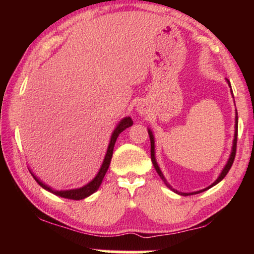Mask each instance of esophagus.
<instances>
[{
    "label": "esophagus",
    "mask_w": 254,
    "mask_h": 254,
    "mask_svg": "<svg viewBox=\"0 0 254 254\" xmlns=\"http://www.w3.org/2000/svg\"><path fill=\"white\" fill-rule=\"evenodd\" d=\"M138 111H140L141 113H144V112H145L144 109H143V107H142V106H138Z\"/></svg>",
    "instance_id": "1"
}]
</instances>
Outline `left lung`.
<instances>
[{
  "mask_svg": "<svg viewBox=\"0 0 254 254\" xmlns=\"http://www.w3.org/2000/svg\"><path fill=\"white\" fill-rule=\"evenodd\" d=\"M228 82H229V81H228ZM229 85H230V83H229ZM237 128H238V117H236V134H235L234 145H232V151H231L230 158H229V161H228V163H227V165H225V168L223 169V171L221 172L220 177H218V178L216 179V182H214L213 184H211V185H210L209 187H207V189H204V190H197V192H194V193H179V192H177L176 190L171 189V186H170L169 184L165 182L164 177H163V173L161 172V170H159L158 165H157V163H156V159H155V141H154V136H152V133H151L150 130H149V136H150V143H151V148H150V154H151V161H152V164H154L155 169H156V171H157V173H158V175H159V177H161V178H162L163 180H164V183L166 184V185H168V187H170V189L175 190V192L179 193V194H182V195H193V194H197V193H201V192H203V190H207L208 189H210V187H213L214 185H216V184L220 183L221 180L223 179L224 177L228 175L229 170L231 169L232 164H234V161H235V156H236V150H237Z\"/></svg>",
  "mask_w": 254,
  "mask_h": 254,
  "instance_id": "left-lung-1",
  "label": "left lung"
}]
</instances>
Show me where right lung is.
Returning <instances> with one entry per match:
<instances>
[{"instance_id": "right-lung-1", "label": "right lung", "mask_w": 254, "mask_h": 254, "mask_svg": "<svg viewBox=\"0 0 254 254\" xmlns=\"http://www.w3.org/2000/svg\"><path fill=\"white\" fill-rule=\"evenodd\" d=\"M131 125H133V120H131L129 117L125 118V119L121 120V123L118 125L117 128L113 131L112 136H111V141H110L109 148H107V152H106L105 159H104L103 165H102V168H100V170H99L98 175L95 177V179H93L92 182H90L88 185H85L84 187H81V189H77V190H53L51 189V187H48L47 185H45L44 183H41L39 179H37V177H34L32 173H31V175L33 176V178L36 179V182L39 184V185L43 187V189L50 190V192L57 194V195H59V196L65 197V199H71V200L84 199V197L91 195L92 193H95L96 190L99 189L100 184H102L104 177H105V173L107 171V169H109V166H110L111 158H112V154H113L114 143H116L118 136H119V134L121 133V131L125 130L128 127H130Z\"/></svg>"}]
</instances>
